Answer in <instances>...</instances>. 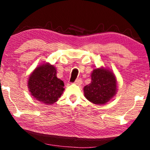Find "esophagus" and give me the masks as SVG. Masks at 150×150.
Instances as JSON below:
<instances>
[{"label":"esophagus","instance_id":"esophagus-1","mask_svg":"<svg viewBox=\"0 0 150 150\" xmlns=\"http://www.w3.org/2000/svg\"><path fill=\"white\" fill-rule=\"evenodd\" d=\"M82 80L81 78L77 79V80L75 81V84H76V85H82Z\"/></svg>","mask_w":150,"mask_h":150}]
</instances>
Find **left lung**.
Instances as JSON below:
<instances>
[{
	"mask_svg": "<svg viewBox=\"0 0 150 150\" xmlns=\"http://www.w3.org/2000/svg\"><path fill=\"white\" fill-rule=\"evenodd\" d=\"M92 82L84 87L85 96L91 102L104 104L115 95L116 80L109 70L97 68L92 73Z\"/></svg>",
	"mask_w": 150,
	"mask_h": 150,
	"instance_id": "obj_1",
	"label": "left lung"
}]
</instances>
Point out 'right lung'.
Returning a JSON list of instances; mask_svg holds the SVG:
<instances>
[{"label":"right lung","instance_id":"right-lung-1","mask_svg":"<svg viewBox=\"0 0 150 150\" xmlns=\"http://www.w3.org/2000/svg\"><path fill=\"white\" fill-rule=\"evenodd\" d=\"M28 87L33 97L46 104L58 100L64 90V82L56 77L53 65H42L36 68L28 80Z\"/></svg>","mask_w":150,"mask_h":150}]
</instances>
